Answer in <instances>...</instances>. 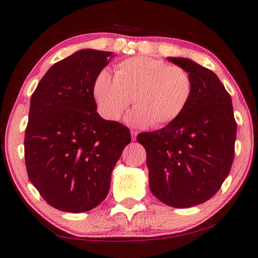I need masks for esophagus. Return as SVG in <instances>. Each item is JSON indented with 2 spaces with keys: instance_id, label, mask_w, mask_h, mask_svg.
<instances>
[{
  "instance_id": "esophagus-1",
  "label": "esophagus",
  "mask_w": 258,
  "mask_h": 258,
  "mask_svg": "<svg viewBox=\"0 0 258 258\" xmlns=\"http://www.w3.org/2000/svg\"><path fill=\"white\" fill-rule=\"evenodd\" d=\"M130 133H132V139H133V141H135L136 140V136H137V134H139V133H137L136 132V130H130Z\"/></svg>"
}]
</instances>
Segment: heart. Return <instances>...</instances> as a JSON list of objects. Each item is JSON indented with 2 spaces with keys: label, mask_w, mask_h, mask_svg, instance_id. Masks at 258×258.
Returning <instances> with one entry per match:
<instances>
[{
  "label": "heart",
  "mask_w": 258,
  "mask_h": 258,
  "mask_svg": "<svg viewBox=\"0 0 258 258\" xmlns=\"http://www.w3.org/2000/svg\"><path fill=\"white\" fill-rule=\"evenodd\" d=\"M191 93L192 83L186 70L143 55L118 62L114 77L103 70L94 83L101 115L109 121H117L133 98L136 108L128 119L137 126L160 128L169 124L182 114Z\"/></svg>",
  "instance_id": "b5f03b06"
}]
</instances>
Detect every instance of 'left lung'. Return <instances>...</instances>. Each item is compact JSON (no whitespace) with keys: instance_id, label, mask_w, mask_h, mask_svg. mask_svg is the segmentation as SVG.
I'll list each match as a JSON object with an SVG mask.
<instances>
[{"instance_id":"1","label":"left lung","mask_w":258,"mask_h":258,"mask_svg":"<svg viewBox=\"0 0 258 258\" xmlns=\"http://www.w3.org/2000/svg\"><path fill=\"white\" fill-rule=\"evenodd\" d=\"M168 59L189 73L191 97L177 118L137 141L147 151L151 192L167 206L190 208L210 200L230 172L237 123L215 73L188 58Z\"/></svg>"}]
</instances>
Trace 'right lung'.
<instances>
[{
    "instance_id": "1",
    "label": "right lung",
    "mask_w": 258,
    "mask_h": 258,
    "mask_svg": "<svg viewBox=\"0 0 258 258\" xmlns=\"http://www.w3.org/2000/svg\"><path fill=\"white\" fill-rule=\"evenodd\" d=\"M111 52L83 49L55 63L31 95L24 135L28 177L49 206L67 213L97 207L130 130L97 114L94 83Z\"/></svg>"
}]
</instances>
